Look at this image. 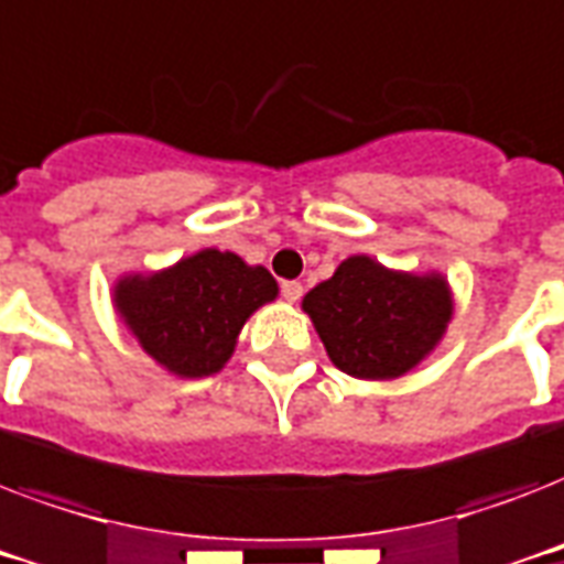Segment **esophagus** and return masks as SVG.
Masks as SVG:
<instances>
[{"instance_id":"34e87169","label":"esophagus","mask_w":564,"mask_h":564,"mask_svg":"<svg viewBox=\"0 0 564 564\" xmlns=\"http://www.w3.org/2000/svg\"><path fill=\"white\" fill-rule=\"evenodd\" d=\"M301 292H304V286H301L299 281H283L281 283V295L290 301V304H295V301L301 299Z\"/></svg>"}]
</instances>
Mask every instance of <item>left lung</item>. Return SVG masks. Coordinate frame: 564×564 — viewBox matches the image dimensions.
<instances>
[{
    "label": "left lung",
    "mask_w": 564,
    "mask_h": 564,
    "mask_svg": "<svg viewBox=\"0 0 564 564\" xmlns=\"http://www.w3.org/2000/svg\"><path fill=\"white\" fill-rule=\"evenodd\" d=\"M304 310L336 369L392 380L433 351L454 304L438 274L389 272L371 257H348L330 281L304 295Z\"/></svg>",
    "instance_id": "left-lung-1"
}]
</instances>
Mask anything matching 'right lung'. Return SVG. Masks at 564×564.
Here are the masks:
<instances>
[{"instance_id": "obj_1", "label": "right lung", "mask_w": 564, "mask_h": 564, "mask_svg": "<svg viewBox=\"0 0 564 564\" xmlns=\"http://www.w3.org/2000/svg\"><path fill=\"white\" fill-rule=\"evenodd\" d=\"M274 295L263 265L204 248L166 272L119 281L117 307L145 354L181 377H204L228 362L246 318Z\"/></svg>"}]
</instances>
